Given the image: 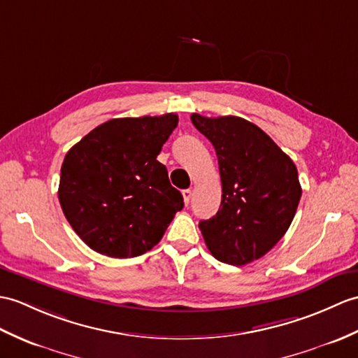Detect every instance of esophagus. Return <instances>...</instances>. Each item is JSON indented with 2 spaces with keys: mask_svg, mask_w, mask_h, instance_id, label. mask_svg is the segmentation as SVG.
<instances>
[{
  "mask_svg": "<svg viewBox=\"0 0 358 358\" xmlns=\"http://www.w3.org/2000/svg\"><path fill=\"white\" fill-rule=\"evenodd\" d=\"M190 196H192V190H190V189L182 190V199H185L186 206L190 203Z\"/></svg>",
  "mask_w": 358,
  "mask_h": 358,
  "instance_id": "esophagus-1",
  "label": "esophagus"
}]
</instances>
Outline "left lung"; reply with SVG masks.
Listing matches in <instances>:
<instances>
[{"mask_svg":"<svg viewBox=\"0 0 358 358\" xmlns=\"http://www.w3.org/2000/svg\"><path fill=\"white\" fill-rule=\"evenodd\" d=\"M210 140L222 185L220 210L199 221L204 243L218 261L245 265L279 243L292 224L302 187L293 160L265 134L236 115H190Z\"/></svg>","mask_w":358,"mask_h":358,"instance_id":"1","label":"left lung"}]
</instances>
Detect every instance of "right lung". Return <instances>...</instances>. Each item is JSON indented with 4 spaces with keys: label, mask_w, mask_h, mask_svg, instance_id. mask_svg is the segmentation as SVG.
I'll use <instances>...</instances> for the list:
<instances>
[{
    "label": "right lung",
    "mask_w": 358,
    "mask_h": 358,
    "mask_svg": "<svg viewBox=\"0 0 358 358\" xmlns=\"http://www.w3.org/2000/svg\"><path fill=\"white\" fill-rule=\"evenodd\" d=\"M177 124L173 113L113 119L66 152L57 196L66 221L94 252L143 255L182 209V195L157 160Z\"/></svg>",
    "instance_id": "right-lung-1"
}]
</instances>
